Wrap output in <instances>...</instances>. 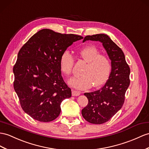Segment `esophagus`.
Returning <instances> with one entry per match:
<instances>
[{
    "instance_id": "obj_1",
    "label": "esophagus",
    "mask_w": 149,
    "mask_h": 149,
    "mask_svg": "<svg viewBox=\"0 0 149 149\" xmlns=\"http://www.w3.org/2000/svg\"><path fill=\"white\" fill-rule=\"evenodd\" d=\"M72 96H79L80 94H81V92L78 91H75V90H72Z\"/></svg>"
}]
</instances>
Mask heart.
Segmentation results:
<instances>
[{
    "instance_id": "1",
    "label": "heart",
    "mask_w": 149,
    "mask_h": 149,
    "mask_svg": "<svg viewBox=\"0 0 149 149\" xmlns=\"http://www.w3.org/2000/svg\"><path fill=\"white\" fill-rule=\"evenodd\" d=\"M80 58L87 63L82 72V75L74 77L68 81V84L78 89H85L93 86L100 87L108 81L111 72V63L107 56L101 55L98 49L92 46L82 48L79 52ZM74 59L71 53L64 52L60 59L61 72L69 76L72 70Z\"/></svg>"
}]
</instances>
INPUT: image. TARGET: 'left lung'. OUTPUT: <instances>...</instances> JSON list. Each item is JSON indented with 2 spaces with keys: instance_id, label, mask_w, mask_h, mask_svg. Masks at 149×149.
<instances>
[{
  "instance_id": "1",
  "label": "left lung",
  "mask_w": 149,
  "mask_h": 149,
  "mask_svg": "<svg viewBox=\"0 0 149 149\" xmlns=\"http://www.w3.org/2000/svg\"><path fill=\"white\" fill-rule=\"evenodd\" d=\"M87 40L100 41L111 60V72L108 80L101 89L84 93L88 104L82 110V115L86 121L93 124H102L111 119L123 106L126 91L130 83V69L122 49L108 35L86 36L83 42Z\"/></svg>"
}]
</instances>
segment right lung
<instances>
[{
  "instance_id": "right-lung-1",
  "label": "right lung",
  "mask_w": 149,
  "mask_h": 149,
  "mask_svg": "<svg viewBox=\"0 0 149 149\" xmlns=\"http://www.w3.org/2000/svg\"><path fill=\"white\" fill-rule=\"evenodd\" d=\"M83 37L49 29L37 32L22 46L13 67L14 88L23 111L41 122L55 120L72 92L60 68L62 53Z\"/></svg>"
}]
</instances>
